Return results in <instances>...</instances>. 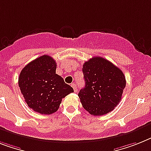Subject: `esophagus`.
Segmentation results:
<instances>
[{
	"instance_id": "1",
	"label": "esophagus",
	"mask_w": 151,
	"mask_h": 151,
	"mask_svg": "<svg viewBox=\"0 0 151 151\" xmlns=\"http://www.w3.org/2000/svg\"><path fill=\"white\" fill-rule=\"evenodd\" d=\"M72 87H73V89H74L75 92H76V91H77L76 84H75V83H73V84H72Z\"/></svg>"
}]
</instances>
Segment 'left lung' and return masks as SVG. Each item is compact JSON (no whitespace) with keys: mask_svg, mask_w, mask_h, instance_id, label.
Returning a JSON list of instances; mask_svg holds the SVG:
<instances>
[{"mask_svg":"<svg viewBox=\"0 0 151 151\" xmlns=\"http://www.w3.org/2000/svg\"><path fill=\"white\" fill-rule=\"evenodd\" d=\"M85 87L78 96L83 108L91 115L111 112L121 100L126 78L117 66L101 57H93L83 66Z\"/></svg>","mask_w":151,"mask_h":151,"instance_id":"1","label":"left lung"}]
</instances>
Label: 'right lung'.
Here are the masks:
<instances>
[{"label": "right lung", "instance_id": "add662e5", "mask_svg": "<svg viewBox=\"0 0 151 151\" xmlns=\"http://www.w3.org/2000/svg\"><path fill=\"white\" fill-rule=\"evenodd\" d=\"M56 62L44 55L28 63L18 77V85L26 103L35 112L52 114L59 108L62 98L74 90L56 74Z\"/></svg>", "mask_w": 151, "mask_h": 151}]
</instances>
